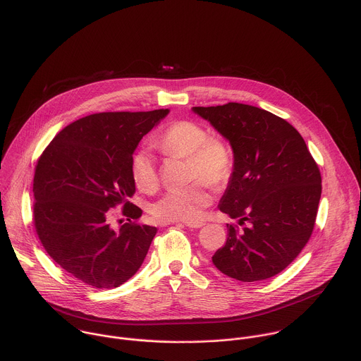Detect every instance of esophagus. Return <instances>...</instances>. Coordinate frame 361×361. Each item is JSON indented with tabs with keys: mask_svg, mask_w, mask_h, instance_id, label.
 I'll return each instance as SVG.
<instances>
[{
	"mask_svg": "<svg viewBox=\"0 0 361 361\" xmlns=\"http://www.w3.org/2000/svg\"><path fill=\"white\" fill-rule=\"evenodd\" d=\"M184 225H185L187 228H192V229H198V228L204 226V224H202V222H185Z\"/></svg>",
	"mask_w": 361,
	"mask_h": 361,
	"instance_id": "esophagus-1",
	"label": "esophagus"
}]
</instances>
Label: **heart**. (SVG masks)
<instances>
[{"label": "heart", "instance_id": "b5f03b06", "mask_svg": "<svg viewBox=\"0 0 361 361\" xmlns=\"http://www.w3.org/2000/svg\"><path fill=\"white\" fill-rule=\"evenodd\" d=\"M154 146L164 154L187 157L190 177L202 178L219 187L232 174V150L225 139L207 136L202 125L194 121H177L169 125L156 139ZM132 178L142 191L157 187L159 177L152 154L140 149L130 160ZM212 195L202 181L188 187L170 190L150 205V214L160 222H195L211 204Z\"/></svg>", "mask_w": 361, "mask_h": 361}]
</instances>
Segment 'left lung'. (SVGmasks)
Segmentation results:
<instances>
[{
	"label": "left lung",
	"instance_id": "obj_1",
	"mask_svg": "<svg viewBox=\"0 0 361 361\" xmlns=\"http://www.w3.org/2000/svg\"><path fill=\"white\" fill-rule=\"evenodd\" d=\"M233 150V171L219 209L245 222L228 225L212 256L225 276L253 283L281 273L308 243L322 192L318 164L300 132L257 106L229 102L192 106Z\"/></svg>",
	"mask_w": 361,
	"mask_h": 361
}]
</instances>
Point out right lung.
I'll use <instances>...</instances> for the list:
<instances>
[{
  "mask_svg": "<svg viewBox=\"0 0 361 361\" xmlns=\"http://www.w3.org/2000/svg\"><path fill=\"white\" fill-rule=\"evenodd\" d=\"M169 109L99 112L60 130L37 160L33 224L47 255L92 288H115L142 266L157 232L136 221L130 160L142 137ZM124 204L128 224L111 225Z\"/></svg>",
  "mask_w": 361,
  "mask_h": 361,
  "instance_id": "1",
  "label": "right lung"
}]
</instances>
